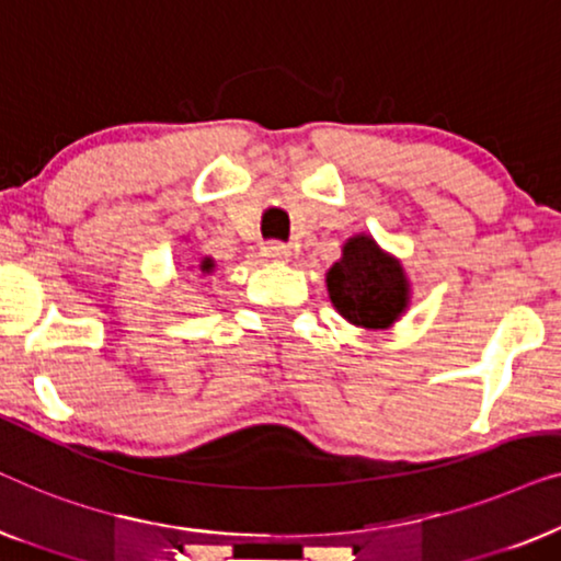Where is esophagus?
Wrapping results in <instances>:
<instances>
[{"label": "esophagus", "mask_w": 561, "mask_h": 561, "mask_svg": "<svg viewBox=\"0 0 561 561\" xmlns=\"http://www.w3.org/2000/svg\"><path fill=\"white\" fill-rule=\"evenodd\" d=\"M263 257L267 260V263H286V260L290 257V250L280 242H271L263 248Z\"/></svg>", "instance_id": "obj_1"}]
</instances>
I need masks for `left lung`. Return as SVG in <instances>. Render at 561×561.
I'll list each match as a JSON object with an SVG mask.
<instances>
[{"label": "left lung", "mask_w": 561, "mask_h": 561, "mask_svg": "<svg viewBox=\"0 0 561 561\" xmlns=\"http://www.w3.org/2000/svg\"><path fill=\"white\" fill-rule=\"evenodd\" d=\"M327 294L336 313L367 332L390 329L411 306V280L396 255L373 234H352L327 271Z\"/></svg>", "instance_id": "1"}]
</instances>
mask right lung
<instances>
[{
	"instance_id": "1",
	"label": "right lung",
	"mask_w": 561,
	"mask_h": 561,
	"mask_svg": "<svg viewBox=\"0 0 561 561\" xmlns=\"http://www.w3.org/2000/svg\"><path fill=\"white\" fill-rule=\"evenodd\" d=\"M214 271H217V263H214V257H202V263H198V273L202 275H211Z\"/></svg>"
}]
</instances>
